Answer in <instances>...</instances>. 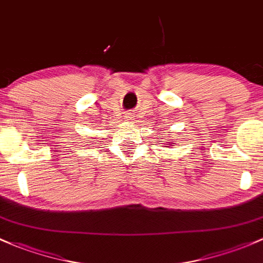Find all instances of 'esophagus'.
<instances>
[{
    "mask_svg": "<svg viewBox=\"0 0 263 263\" xmlns=\"http://www.w3.org/2000/svg\"><path fill=\"white\" fill-rule=\"evenodd\" d=\"M126 119H128V120H135V118H134V115L128 114V115H126Z\"/></svg>",
    "mask_w": 263,
    "mask_h": 263,
    "instance_id": "34e87169",
    "label": "esophagus"
}]
</instances>
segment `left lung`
Returning a JSON list of instances; mask_svg holds the SVG:
<instances>
[{
  "instance_id": "obj_1",
  "label": "left lung",
  "mask_w": 263,
  "mask_h": 263,
  "mask_svg": "<svg viewBox=\"0 0 263 263\" xmlns=\"http://www.w3.org/2000/svg\"><path fill=\"white\" fill-rule=\"evenodd\" d=\"M166 145H172V144H171V143H169V144H166Z\"/></svg>"
}]
</instances>
